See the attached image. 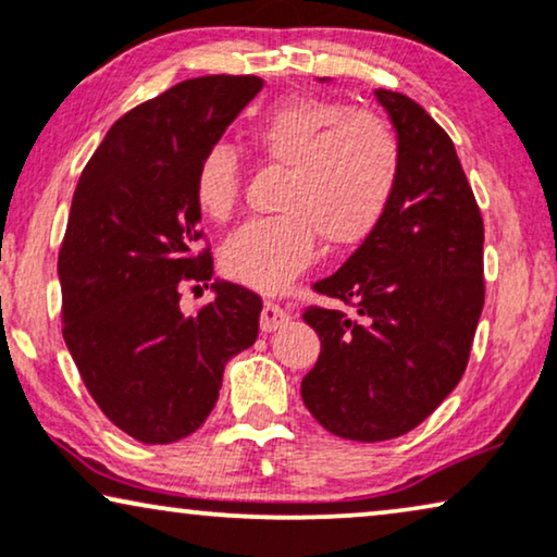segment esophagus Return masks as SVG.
Returning <instances> with one entry per match:
<instances>
[{
	"label": "esophagus",
	"mask_w": 557,
	"mask_h": 557,
	"mask_svg": "<svg viewBox=\"0 0 557 557\" xmlns=\"http://www.w3.org/2000/svg\"><path fill=\"white\" fill-rule=\"evenodd\" d=\"M286 324H288L286 311L281 309L278 304L265 301L263 304V311H261V332L271 334V332H276V330H281V326H286Z\"/></svg>",
	"instance_id": "34e87169"
}]
</instances>
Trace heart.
<instances>
[{
    "label": "heart",
    "instance_id": "b5f03b06",
    "mask_svg": "<svg viewBox=\"0 0 557 557\" xmlns=\"http://www.w3.org/2000/svg\"><path fill=\"white\" fill-rule=\"evenodd\" d=\"M265 164L284 166L278 215L256 218L220 248V269L240 284L276 292L319 253L352 248L370 235L391 200L400 172V141L377 113L352 111L326 98H288L248 132ZM243 166L233 147L218 141L195 164L193 193L212 220H227L240 202Z\"/></svg>",
    "mask_w": 557,
    "mask_h": 557
}]
</instances>
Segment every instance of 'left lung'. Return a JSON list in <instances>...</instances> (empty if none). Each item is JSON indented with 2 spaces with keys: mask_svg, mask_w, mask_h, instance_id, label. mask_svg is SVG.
<instances>
[{
  "mask_svg": "<svg viewBox=\"0 0 557 557\" xmlns=\"http://www.w3.org/2000/svg\"><path fill=\"white\" fill-rule=\"evenodd\" d=\"M400 141V172L360 248L314 292L345 301L304 319L322 339L304 406L334 436L413 431L459 385L484 309V220L454 141L423 106L375 90Z\"/></svg>",
  "mask_w": 557,
  "mask_h": 557,
  "instance_id": "obj_1",
  "label": "left lung"
}]
</instances>
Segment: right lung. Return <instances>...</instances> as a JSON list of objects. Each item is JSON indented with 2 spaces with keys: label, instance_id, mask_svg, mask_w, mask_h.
<instances>
[{
  "label": "right lung",
  "instance_id": "obj_1",
  "mask_svg": "<svg viewBox=\"0 0 557 557\" xmlns=\"http://www.w3.org/2000/svg\"><path fill=\"white\" fill-rule=\"evenodd\" d=\"M261 88L258 75H202L149 98L109 128L73 193L58 253L63 337L90 398L141 444L200 429L227 360L258 337L250 288L212 284L195 314L180 299L212 278L195 164Z\"/></svg>",
  "mask_w": 557,
  "mask_h": 557
}]
</instances>
